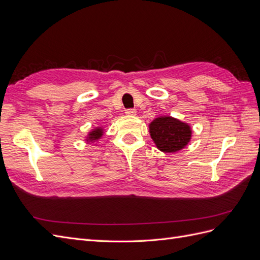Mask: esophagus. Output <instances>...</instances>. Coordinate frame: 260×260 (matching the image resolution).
I'll return each mask as SVG.
<instances>
[{"label":"esophagus","mask_w":260,"mask_h":260,"mask_svg":"<svg viewBox=\"0 0 260 260\" xmlns=\"http://www.w3.org/2000/svg\"><path fill=\"white\" fill-rule=\"evenodd\" d=\"M125 115H128V116H136V115H137V111H136V109H133V108L127 109V111H125Z\"/></svg>","instance_id":"esophagus-1"}]
</instances>
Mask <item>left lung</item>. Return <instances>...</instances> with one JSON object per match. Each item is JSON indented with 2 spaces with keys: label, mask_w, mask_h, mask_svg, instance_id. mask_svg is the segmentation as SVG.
<instances>
[{
  "label": "left lung",
  "mask_w": 260,
  "mask_h": 260,
  "mask_svg": "<svg viewBox=\"0 0 260 260\" xmlns=\"http://www.w3.org/2000/svg\"><path fill=\"white\" fill-rule=\"evenodd\" d=\"M149 133L157 148L164 153H176L190 142V124L170 116H161L148 124Z\"/></svg>",
  "instance_id": "obj_1"
}]
</instances>
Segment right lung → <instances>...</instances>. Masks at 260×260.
<instances>
[{
  "mask_svg": "<svg viewBox=\"0 0 260 260\" xmlns=\"http://www.w3.org/2000/svg\"><path fill=\"white\" fill-rule=\"evenodd\" d=\"M103 137V128L98 127L89 132L88 137H86V142H93V141H98Z\"/></svg>",
  "mask_w": 260,
  "mask_h": 260,
  "instance_id": "obj_1",
  "label": "right lung"
}]
</instances>
